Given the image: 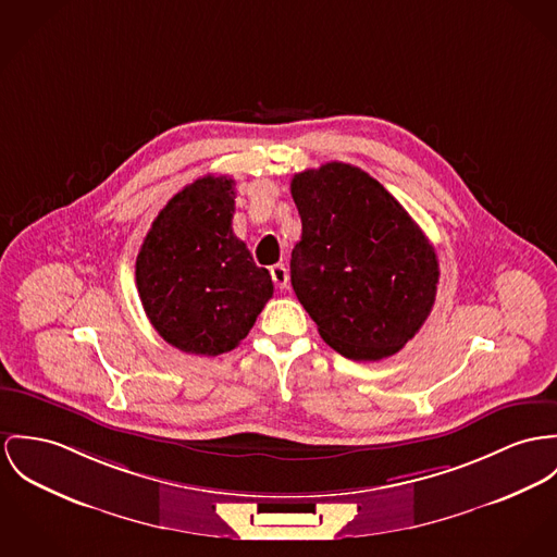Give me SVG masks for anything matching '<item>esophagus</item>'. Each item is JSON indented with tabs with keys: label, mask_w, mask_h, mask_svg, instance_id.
<instances>
[{
	"label": "esophagus",
	"mask_w": 557,
	"mask_h": 557,
	"mask_svg": "<svg viewBox=\"0 0 557 557\" xmlns=\"http://www.w3.org/2000/svg\"><path fill=\"white\" fill-rule=\"evenodd\" d=\"M271 280H273V284L282 290V288H286V284H288V269L284 267V264H273L271 267Z\"/></svg>",
	"instance_id": "34e87169"
}]
</instances>
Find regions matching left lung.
<instances>
[{
	"instance_id": "1",
	"label": "left lung",
	"mask_w": 557,
	"mask_h": 557,
	"mask_svg": "<svg viewBox=\"0 0 557 557\" xmlns=\"http://www.w3.org/2000/svg\"><path fill=\"white\" fill-rule=\"evenodd\" d=\"M290 193L302 224L290 282L320 337L351 360L403 349L436 297L424 231L375 177L339 161L297 173Z\"/></svg>"
}]
</instances>
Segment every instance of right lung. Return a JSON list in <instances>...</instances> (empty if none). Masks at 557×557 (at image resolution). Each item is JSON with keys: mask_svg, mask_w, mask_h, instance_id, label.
<instances>
[{"mask_svg": "<svg viewBox=\"0 0 557 557\" xmlns=\"http://www.w3.org/2000/svg\"><path fill=\"white\" fill-rule=\"evenodd\" d=\"M233 214L235 180L199 177L154 218L135 260L150 324L186 354L235 349L273 297L269 271L233 233Z\"/></svg>", "mask_w": 557, "mask_h": 557, "instance_id": "1", "label": "right lung"}]
</instances>
